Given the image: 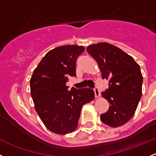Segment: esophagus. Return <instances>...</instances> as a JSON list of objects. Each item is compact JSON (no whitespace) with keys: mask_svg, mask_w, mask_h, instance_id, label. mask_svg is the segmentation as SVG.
I'll return each mask as SVG.
<instances>
[{"mask_svg":"<svg viewBox=\"0 0 156 156\" xmlns=\"http://www.w3.org/2000/svg\"><path fill=\"white\" fill-rule=\"evenodd\" d=\"M94 91L95 98H99V97H100L101 94H100V91H99V90H98V88L95 87L94 88Z\"/></svg>","mask_w":156,"mask_h":156,"instance_id":"1","label":"esophagus"}]
</instances>
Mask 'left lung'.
I'll return each instance as SVG.
<instances>
[{
    "label": "left lung",
    "mask_w": 156,
    "mask_h": 156,
    "mask_svg": "<svg viewBox=\"0 0 156 156\" xmlns=\"http://www.w3.org/2000/svg\"><path fill=\"white\" fill-rule=\"evenodd\" d=\"M87 51L98 64L102 79L109 80L108 88L101 93L109 108L101 115V120L112 127L125 124L133 117L142 94L140 66L131 56L108 43L90 45Z\"/></svg>",
    "instance_id": "8db88e82"
}]
</instances>
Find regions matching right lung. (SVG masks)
Returning a JSON list of instances; mask_svg holds the SVG:
<instances>
[{"label":"right lung","instance_id":"obj_1","mask_svg":"<svg viewBox=\"0 0 156 156\" xmlns=\"http://www.w3.org/2000/svg\"><path fill=\"white\" fill-rule=\"evenodd\" d=\"M84 48L65 45L48 51L30 79L35 109L49 130L58 134L73 132L78 126L82 106L94 98L90 88L68 90L66 83L76 76V62Z\"/></svg>","mask_w":156,"mask_h":156}]
</instances>
